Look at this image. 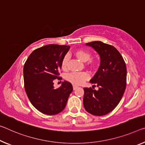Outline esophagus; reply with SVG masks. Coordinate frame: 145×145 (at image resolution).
<instances>
[{"instance_id":"esophagus-1","label":"esophagus","mask_w":145,"mask_h":145,"mask_svg":"<svg viewBox=\"0 0 145 145\" xmlns=\"http://www.w3.org/2000/svg\"><path fill=\"white\" fill-rule=\"evenodd\" d=\"M77 87H78V86H76V85H73V89H74V90H75V89H77Z\"/></svg>"}]
</instances>
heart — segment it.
I'll return each mask as SVG.
<instances>
[{
  "label": "heart",
  "instance_id": "b5f03b06",
  "mask_svg": "<svg viewBox=\"0 0 145 145\" xmlns=\"http://www.w3.org/2000/svg\"><path fill=\"white\" fill-rule=\"evenodd\" d=\"M74 55L78 59H79L82 62L88 61L90 58V54L84 50H77L74 52ZM68 60V56H66L62 61L61 66L63 70H65L67 67ZM88 77L89 75L86 72H72L67 75L66 79L73 84L79 85L82 84L86 79H88Z\"/></svg>",
  "mask_w": 145,
  "mask_h": 145
}]
</instances>
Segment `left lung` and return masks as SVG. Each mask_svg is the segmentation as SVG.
Returning a JSON list of instances; mask_svg holds the SVG:
<instances>
[{"label":"left lung","instance_id":"8db88e82","mask_svg":"<svg viewBox=\"0 0 145 145\" xmlns=\"http://www.w3.org/2000/svg\"><path fill=\"white\" fill-rule=\"evenodd\" d=\"M97 53L100 66L90 82L98 90L84 88L83 105L88 113L97 116L112 112L122 98L126 84V67L123 57L113 46L101 41L86 44Z\"/></svg>","mask_w":145,"mask_h":145}]
</instances>
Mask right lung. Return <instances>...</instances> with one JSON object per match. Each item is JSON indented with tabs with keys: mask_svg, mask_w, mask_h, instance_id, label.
Instances as JSON below:
<instances>
[{
	"mask_svg": "<svg viewBox=\"0 0 145 145\" xmlns=\"http://www.w3.org/2000/svg\"><path fill=\"white\" fill-rule=\"evenodd\" d=\"M70 46L48 44L29 55L23 69L24 88L29 100L39 111L56 115L63 111L73 91L72 84L63 82L55 88L54 81L59 77L62 61Z\"/></svg>",
	"mask_w": 145,
	"mask_h": 145,
	"instance_id": "right-lung-1",
	"label": "right lung"
}]
</instances>
